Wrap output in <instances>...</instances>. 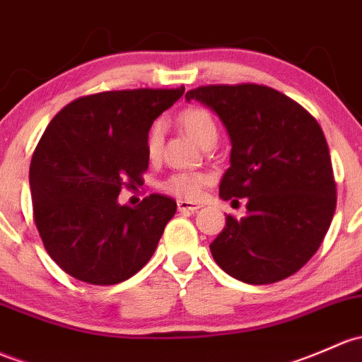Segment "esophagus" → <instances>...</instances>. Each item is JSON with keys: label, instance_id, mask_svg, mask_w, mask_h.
I'll return each instance as SVG.
<instances>
[{"label": "esophagus", "instance_id": "1", "mask_svg": "<svg viewBox=\"0 0 362 362\" xmlns=\"http://www.w3.org/2000/svg\"><path fill=\"white\" fill-rule=\"evenodd\" d=\"M177 206H178V211H187V213H194L199 210V204L197 203H192V201H177Z\"/></svg>", "mask_w": 362, "mask_h": 362}]
</instances>
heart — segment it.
Instances as JSON below:
<instances>
[{
    "mask_svg": "<svg viewBox=\"0 0 362 362\" xmlns=\"http://www.w3.org/2000/svg\"><path fill=\"white\" fill-rule=\"evenodd\" d=\"M180 124L185 133L197 144L199 147L206 144L215 142L218 139V127H216L215 117L206 109L192 107L182 112ZM161 136L163 127L161 123H154L147 132L146 149L149 158H156L161 151ZM204 185V177L199 173H177L171 175L168 180L163 184V189L171 196L182 197V199H194L201 192Z\"/></svg>",
    "mask_w": 362,
    "mask_h": 362,
    "instance_id": "heart-1",
    "label": "heart"
}]
</instances>
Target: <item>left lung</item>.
I'll use <instances>...</instances> for the list:
<instances>
[{
	"mask_svg": "<svg viewBox=\"0 0 362 362\" xmlns=\"http://www.w3.org/2000/svg\"><path fill=\"white\" fill-rule=\"evenodd\" d=\"M185 98L213 109L230 136V168L220 197H246V215H227L210 245L218 267L248 284L298 272L321 246L337 208L332 158L319 123L284 93L253 83L199 86Z\"/></svg>",
	"mask_w": 362,
	"mask_h": 362,
	"instance_id": "obj_1",
	"label": "left lung"
}]
</instances>
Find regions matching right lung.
I'll return each mask as SVG.
<instances>
[{
  "instance_id": "obj_1",
  "label": "right lung",
  "mask_w": 362,
  "mask_h": 362,
  "mask_svg": "<svg viewBox=\"0 0 362 362\" xmlns=\"http://www.w3.org/2000/svg\"><path fill=\"white\" fill-rule=\"evenodd\" d=\"M184 91H102L71 102L50 121L30 159L29 184L41 241L64 272L109 286L151 260L177 203L151 194L130 208L117 196L144 184L147 132Z\"/></svg>"
}]
</instances>
